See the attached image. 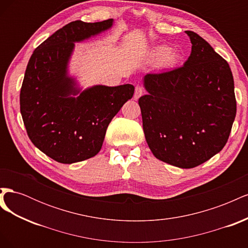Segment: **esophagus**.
Masks as SVG:
<instances>
[{
  "label": "esophagus",
  "instance_id": "34e87169",
  "mask_svg": "<svg viewBox=\"0 0 248 248\" xmlns=\"http://www.w3.org/2000/svg\"><path fill=\"white\" fill-rule=\"evenodd\" d=\"M144 92H145V90H144V88H142L141 86H137L136 87V90H134V95H133V98L134 99H139L140 97L144 94Z\"/></svg>",
  "mask_w": 248,
  "mask_h": 248
}]
</instances>
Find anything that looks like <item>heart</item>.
Here are the masks:
<instances>
[{"label": "heart", "mask_w": 248, "mask_h": 248, "mask_svg": "<svg viewBox=\"0 0 248 248\" xmlns=\"http://www.w3.org/2000/svg\"><path fill=\"white\" fill-rule=\"evenodd\" d=\"M152 61L155 63H162L163 61H166L169 63H172L175 61V55L172 54V49L169 46H161L153 49L152 51Z\"/></svg>", "instance_id": "heart-1"}]
</instances>
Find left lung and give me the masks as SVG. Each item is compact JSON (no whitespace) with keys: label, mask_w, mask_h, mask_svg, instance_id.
<instances>
[{"label":"left lung","mask_w":248,"mask_h":248,"mask_svg":"<svg viewBox=\"0 0 248 248\" xmlns=\"http://www.w3.org/2000/svg\"><path fill=\"white\" fill-rule=\"evenodd\" d=\"M183 66L145 77L139 104L142 129L156 158L181 169L196 168L226 146L237 110L228 62L197 33Z\"/></svg>","instance_id":"left-lung-1"}]
</instances>
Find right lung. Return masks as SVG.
<instances>
[{
	"mask_svg": "<svg viewBox=\"0 0 248 248\" xmlns=\"http://www.w3.org/2000/svg\"><path fill=\"white\" fill-rule=\"evenodd\" d=\"M112 19L71 21L37 47L29 60L20 89V112L28 136L40 151L61 163L91 158L100 151L110 123L134 87L96 86L78 94L66 77L76 41L111 27Z\"/></svg>",
	"mask_w": 248,
	"mask_h": 248,
	"instance_id": "add662e5",
	"label": "right lung"
}]
</instances>
